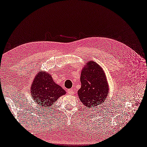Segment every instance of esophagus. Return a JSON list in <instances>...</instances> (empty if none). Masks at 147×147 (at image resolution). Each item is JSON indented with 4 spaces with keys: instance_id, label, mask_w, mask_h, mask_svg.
<instances>
[{
    "instance_id": "esophagus-1",
    "label": "esophagus",
    "mask_w": 147,
    "mask_h": 147,
    "mask_svg": "<svg viewBox=\"0 0 147 147\" xmlns=\"http://www.w3.org/2000/svg\"><path fill=\"white\" fill-rule=\"evenodd\" d=\"M68 93L69 94H73V90L72 89H69L68 90Z\"/></svg>"
}]
</instances>
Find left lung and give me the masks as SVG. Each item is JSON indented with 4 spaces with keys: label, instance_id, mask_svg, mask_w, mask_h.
Returning a JSON list of instances; mask_svg holds the SVG:
<instances>
[{
    "label": "left lung",
    "instance_id": "8db88e82",
    "mask_svg": "<svg viewBox=\"0 0 147 147\" xmlns=\"http://www.w3.org/2000/svg\"><path fill=\"white\" fill-rule=\"evenodd\" d=\"M81 87L78 94L86 107L91 108L104 103L109 93V86L104 71L94 61H88L80 74Z\"/></svg>",
    "mask_w": 147,
    "mask_h": 147
}]
</instances>
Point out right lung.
I'll use <instances>...</instances> for the list:
<instances>
[{"label": "right lung", "instance_id": "obj_1", "mask_svg": "<svg viewBox=\"0 0 147 147\" xmlns=\"http://www.w3.org/2000/svg\"><path fill=\"white\" fill-rule=\"evenodd\" d=\"M30 93L39 106L48 108L60 97L66 94V91L54 82L51 74L39 71L32 80Z\"/></svg>", "mask_w": 147, "mask_h": 147}]
</instances>
